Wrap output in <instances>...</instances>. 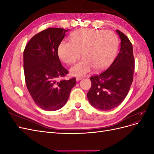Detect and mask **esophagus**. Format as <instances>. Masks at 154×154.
<instances>
[{"label": "esophagus", "mask_w": 154, "mask_h": 154, "mask_svg": "<svg viewBox=\"0 0 154 154\" xmlns=\"http://www.w3.org/2000/svg\"><path fill=\"white\" fill-rule=\"evenodd\" d=\"M76 80L77 82H78V81H80V80H82V78H81V77H77V78H76Z\"/></svg>", "instance_id": "1"}]
</instances>
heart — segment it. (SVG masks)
<instances>
[{"mask_svg":"<svg viewBox=\"0 0 154 154\" xmlns=\"http://www.w3.org/2000/svg\"><path fill=\"white\" fill-rule=\"evenodd\" d=\"M118 38L111 31L84 29L74 32L70 42L62 41L58 48L59 58L71 64L83 59L70 69L74 76H83L91 71H101L112 62L118 48Z\"/></svg>","mask_w":154,"mask_h":154,"instance_id":"heart-1","label":"heart"}]
</instances>
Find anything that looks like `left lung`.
Returning a JSON list of instances; mask_svg holds the SVG:
<instances>
[{
  "instance_id": "left-lung-1",
  "label": "left lung",
  "mask_w": 154,
  "mask_h": 154,
  "mask_svg": "<svg viewBox=\"0 0 154 154\" xmlns=\"http://www.w3.org/2000/svg\"><path fill=\"white\" fill-rule=\"evenodd\" d=\"M117 57L106 71L91 77V87L87 96L96 109L109 110L118 106L127 96L133 81L135 61L132 43L122 31Z\"/></svg>"
}]
</instances>
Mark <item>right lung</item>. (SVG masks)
Masks as SVG:
<instances>
[{
  "mask_svg": "<svg viewBox=\"0 0 154 154\" xmlns=\"http://www.w3.org/2000/svg\"><path fill=\"white\" fill-rule=\"evenodd\" d=\"M67 31L46 29L32 36L24 51L27 90L35 104L47 111L62 108L76 83L75 78L63 79L68 71L62 66L58 54V46Z\"/></svg>",
  "mask_w": 154,
  "mask_h": 154,
  "instance_id": "add662e5",
  "label": "right lung"
}]
</instances>
